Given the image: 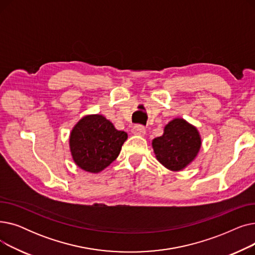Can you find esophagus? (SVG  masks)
<instances>
[{
  "instance_id": "1",
  "label": "esophagus",
  "mask_w": 255,
  "mask_h": 255,
  "mask_svg": "<svg viewBox=\"0 0 255 255\" xmlns=\"http://www.w3.org/2000/svg\"><path fill=\"white\" fill-rule=\"evenodd\" d=\"M131 132L134 135H144L145 134V128L141 125H135L131 129Z\"/></svg>"
}]
</instances>
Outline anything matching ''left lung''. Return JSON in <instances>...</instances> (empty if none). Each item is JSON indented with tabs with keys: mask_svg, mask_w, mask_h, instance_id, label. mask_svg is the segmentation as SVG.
Here are the masks:
<instances>
[{
	"mask_svg": "<svg viewBox=\"0 0 255 255\" xmlns=\"http://www.w3.org/2000/svg\"><path fill=\"white\" fill-rule=\"evenodd\" d=\"M152 146L160 163L169 170L180 171L195 159L202 138L196 127L177 118L164 127L161 136L153 139Z\"/></svg>",
	"mask_w": 255,
	"mask_h": 255,
	"instance_id": "1",
	"label": "left lung"
}]
</instances>
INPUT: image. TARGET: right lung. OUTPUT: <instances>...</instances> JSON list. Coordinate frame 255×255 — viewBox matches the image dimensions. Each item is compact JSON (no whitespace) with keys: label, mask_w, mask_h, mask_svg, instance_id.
I'll use <instances>...</instances> for the list:
<instances>
[{"label":"right lung","mask_w":255,"mask_h":255,"mask_svg":"<svg viewBox=\"0 0 255 255\" xmlns=\"http://www.w3.org/2000/svg\"><path fill=\"white\" fill-rule=\"evenodd\" d=\"M127 137L126 132L117 130L103 116L89 115L70 133V152L78 167L98 173L115 161Z\"/></svg>","instance_id":"1"}]
</instances>
